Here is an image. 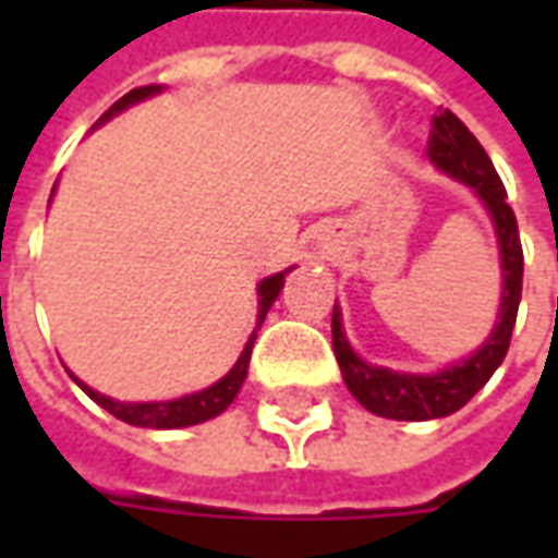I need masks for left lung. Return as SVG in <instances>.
Instances as JSON below:
<instances>
[{
	"mask_svg": "<svg viewBox=\"0 0 558 558\" xmlns=\"http://www.w3.org/2000/svg\"><path fill=\"white\" fill-rule=\"evenodd\" d=\"M427 155L451 179L469 184L490 211L496 239H499V256H502V304H499L496 326L490 338L484 340V347L439 374H398V371L362 362L347 343L340 311L335 304L331 343H335L343 383L364 410L395 421L445 418L460 407H466L469 400L487 386L496 367L505 362L517 323L520 292H523V247H520L517 218L508 206L502 179L493 167V160L487 158L484 146L472 137V131L451 110H439V116H433Z\"/></svg>",
	"mask_w": 558,
	"mask_h": 558,
	"instance_id": "obj_1",
	"label": "left lung"
}]
</instances>
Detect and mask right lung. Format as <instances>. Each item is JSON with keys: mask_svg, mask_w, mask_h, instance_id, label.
<instances>
[{"mask_svg": "<svg viewBox=\"0 0 558 558\" xmlns=\"http://www.w3.org/2000/svg\"><path fill=\"white\" fill-rule=\"evenodd\" d=\"M158 86H140V89H131L125 98H119V101L101 116V122L107 119H113L116 113H122L125 107L131 104L143 101L148 95H158ZM290 271V268H287ZM287 271H280V275H271L259 283V323L266 319L268 307L271 302L278 299L280 290H283V278H287ZM254 340H256V331L247 338L244 343L242 355H239V362L232 364V371L223 379H218L215 386L203 388V391H194V395H184V398H175V400H158V403H122V400H113V398H104L98 395L95 388H89L86 383H80L77 376V386L89 395L98 407L116 415L119 421H125V424H134V427H151V430H175V427H191V424H203V421L215 418L220 412L230 407L235 395H239V388H242L244 376H247V364H251V350H254Z\"/></svg>", "mask_w": 558, "mask_h": 558, "instance_id": "obj_1", "label": "right lung"}]
</instances>
